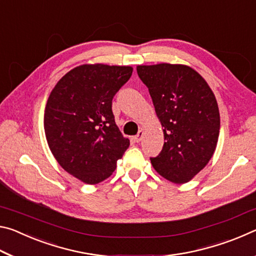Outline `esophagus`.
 Here are the masks:
<instances>
[{
    "mask_svg": "<svg viewBox=\"0 0 256 256\" xmlns=\"http://www.w3.org/2000/svg\"><path fill=\"white\" fill-rule=\"evenodd\" d=\"M144 131H142V130H141V131H138V133L136 134V136H134V141H136V142H140L141 140H142V138H144Z\"/></svg>",
    "mask_w": 256,
    "mask_h": 256,
    "instance_id": "obj_1",
    "label": "esophagus"
}]
</instances>
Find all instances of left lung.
Masks as SVG:
<instances>
[{"mask_svg": "<svg viewBox=\"0 0 256 256\" xmlns=\"http://www.w3.org/2000/svg\"><path fill=\"white\" fill-rule=\"evenodd\" d=\"M136 71L148 86L166 141L151 164L166 180L186 183L206 166L216 150L220 115L214 94L190 66L162 63L138 66Z\"/></svg>", "mask_w": 256, "mask_h": 256, "instance_id": "obj_1", "label": "left lung"}]
</instances>
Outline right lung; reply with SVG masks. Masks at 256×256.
<instances>
[{"mask_svg": "<svg viewBox=\"0 0 256 256\" xmlns=\"http://www.w3.org/2000/svg\"><path fill=\"white\" fill-rule=\"evenodd\" d=\"M131 66L84 64L68 72L48 97L44 128L64 170L86 184L108 178L130 146L115 123L112 102Z\"/></svg>", "mask_w": 256, "mask_h": 256, "instance_id": "obj_1", "label": "right lung"}]
</instances>
